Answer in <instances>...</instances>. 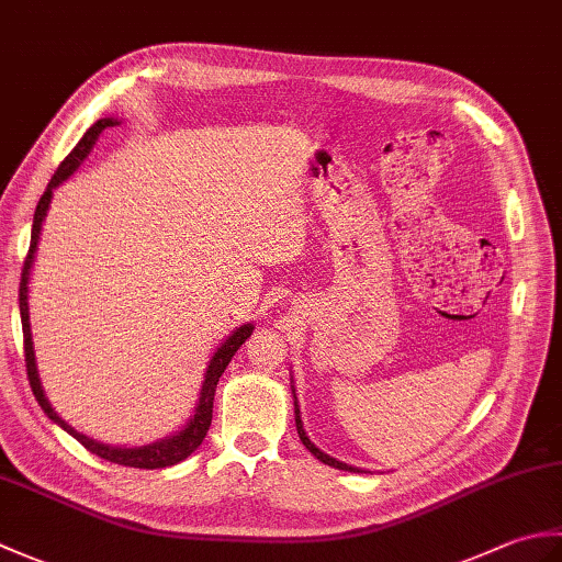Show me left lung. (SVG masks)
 <instances>
[{
	"label": "left lung",
	"instance_id": "1",
	"mask_svg": "<svg viewBox=\"0 0 562 562\" xmlns=\"http://www.w3.org/2000/svg\"><path fill=\"white\" fill-rule=\"evenodd\" d=\"M294 420H296V432H300V439H302V445L314 453V457L318 459V461H324V463H328V465H333V469H340V471H357L360 473V469H352V465H348V463H342V461H336L333 457H328V453H324L321 451L312 439L306 437V432H304V425H302V417H300V408H296V403H294Z\"/></svg>",
	"mask_w": 562,
	"mask_h": 562
}]
</instances>
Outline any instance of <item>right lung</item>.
I'll return each mask as SVG.
<instances>
[{"label": "right lung", "mask_w": 562, "mask_h": 562, "mask_svg": "<svg viewBox=\"0 0 562 562\" xmlns=\"http://www.w3.org/2000/svg\"><path fill=\"white\" fill-rule=\"evenodd\" d=\"M117 125V121L113 117H101V121L93 123L83 137L77 142V147L71 149L65 161L57 166L55 176L50 178V183H47L45 193L38 200V207H35L33 214V229H31V246H29V254L26 260H23V270H21V284H19V308H21V326H23V352H26V372H29V381H31V389H33V396L35 401L41 403V408L45 411V415L50 417L53 423H57L63 429L75 437L83 449H89L91 453H97V457L111 461V463H121V465H130V469H166V465H173L178 461L188 459L190 453H193L200 445L202 439H205L210 423H212V401H214V389H217V381L224 374L226 364L232 362V357L236 355V350L241 348L246 342V338L254 333V326L246 324L241 328H236L229 338H226L217 352L207 364V374L205 381H202V391H200V401H198V408L195 415L190 417V423L181 429V432L169 437V439H161V441H154V445L147 447H135V449H127V447H109V445H101V441H93L87 435H79L75 427L67 425L63 417H59L53 405L47 403L43 386H41V379H38V369H35V352H33V338H31V324H29V274H31V266H33V254H35V246H38V236H41V226L45 220V212L47 205H50V198H53V190L65 181L67 176H71L77 171V166L87 159V154L91 151V147L97 145L99 135L103 133L105 127H113Z\"/></svg>", "instance_id": "1"}]
</instances>
